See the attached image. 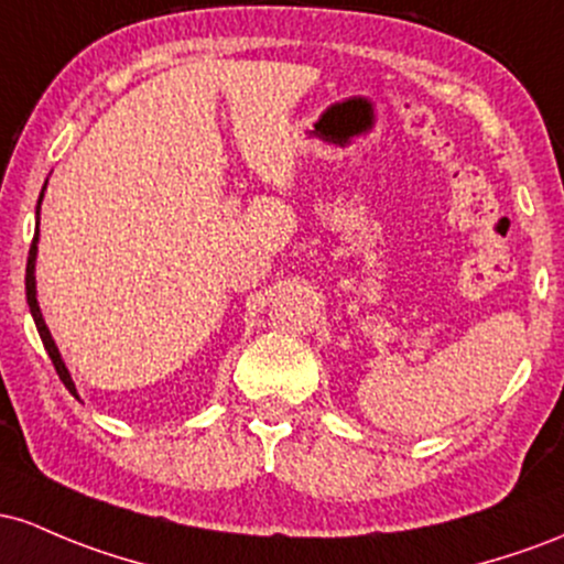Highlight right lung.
I'll list each match as a JSON object with an SVG mask.
<instances>
[{
    "label": "right lung",
    "instance_id": "obj_1",
    "mask_svg": "<svg viewBox=\"0 0 564 564\" xmlns=\"http://www.w3.org/2000/svg\"><path fill=\"white\" fill-rule=\"evenodd\" d=\"M40 202H42V197H40ZM36 239H40V207H36V237H34V242H31V250H29V261H26V301H29L31 316H34V322H36V330H40V338H42L44 349H47L50 359H53V365H55V372H58V378H61V381H63V386H66V389L72 391L74 397H77V389H74V381H72V376H68L66 365H63V359H61V354H58V346H55L53 335H50L47 325H44V319H42V312H40V303H36V282H34Z\"/></svg>",
    "mask_w": 564,
    "mask_h": 564
}]
</instances>
